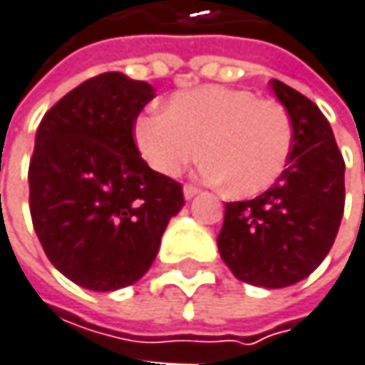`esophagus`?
<instances>
[{"mask_svg":"<svg viewBox=\"0 0 365 365\" xmlns=\"http://www.w3.org/2000/svg\"><path fill=\"white\" fill-rule=\"evenodd\" d=\"M196 194H198V187H194V185H183V198H185V200H192Z\"/></svg>","mask_w":365,"mask_h":365,"instance_id":"1","label":"esophagus"}]
</instances>
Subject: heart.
Returning <instances> with one entry per match:
<instances>
[{
	"mask_svg": "<svg viewBox=\"0 0 365 365\" xmlns=\"http://www.w3.org/2000/svg\"><path fill=\"white\" fill-rule=\"evenodd\" d=\"M135 146L150 167L178 178L205 156V175L225 194L252 198L278 182L292 148V120L274 100L245 87L202 85L171 96L167 110L142 115Z\"/></svg>",
	"mask_w": 365,
	"mask_h": 365,
	"instance_id": "1",
	"label": "heart"
}]
</instances>
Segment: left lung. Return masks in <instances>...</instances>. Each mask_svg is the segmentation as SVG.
I'll list each match as a JSON object with an SVG mask.
<instances>
[{
	"mask_svg": "<svg viewBox=\"0 0 365 365\" xmlns=\"http://www.w3.org/2000/svg\"><path fill=\"white\" fill-rule=\"evenodd\" d=\"M292 120L286 169L267 192L227 202L217 247L238 280L284 288L305 280L332 249L345 209V160L309 98L269 81Z\"/></svg>",
	"mask_w": 365,
	"mask_h": 365,
	"instance_id": "8db88e82",
	"label": "left lung"
}]
</instances>
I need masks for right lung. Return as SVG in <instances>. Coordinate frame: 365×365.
I'll return each mask as SVG.
<instances>
[{
  "mask_svg": "<svg viewBox=\"0 0 365 365\" xmlns=\"http://www.w3.org/2000/svg\"><path fill=\"white\" fill-rule=\"evenodd\" d=\"M154 87L104 73L46 113L29 167L33 227L51 265L96 292L131 286L150 269L182 185L152 171L133 123Z\"/></svg>",
  "mask_w": 365,
  "mask_h": 365,
  "instance_id": "right-lung-1",
  "label": "right lung"
}]
</instances>
